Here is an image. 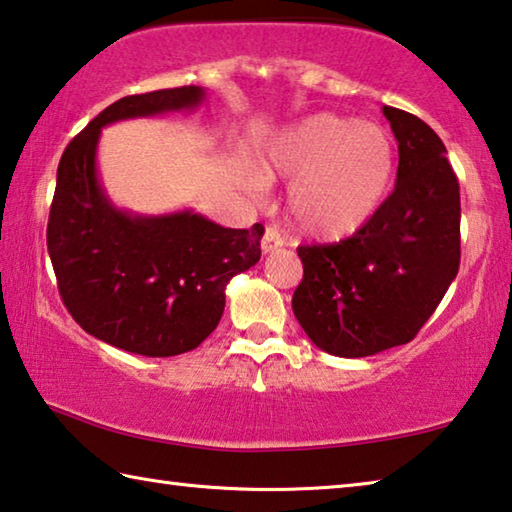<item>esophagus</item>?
<instances>
[{
	"label": "esophagus",
	"mask_w": 512,
	"mask_h": 512,
	"mask_svg": "<svg viewBox=\"0 0 512 512\" xmlns=\"http://www.w3.org/2000/svg\"><path fill=\"white\" fill-rule=\"evenodd\" d=\"M284 244V239L280 237V232H277L273 225H268L264 230V237H262V250L264 253H273L275 248H280Z\"/></svg>",
	"instance_id": "34e87169"
}]
</instances>
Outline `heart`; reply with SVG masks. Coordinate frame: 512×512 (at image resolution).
Returning a JSON list of instances; mask_svg holds the SVG:
<instances>
[{
	"instance_id": "1",
	"label": "heart",
	"mask_w": 512,
	"mask_h": 512,
	"mask_svg": "<svg viewBox=\"0 0 512 512\" xmlns=\"http://www.w3.org/2000/svg\"><path fill=\"white\" fill-rule=\"evenodd\" d=\"M395 151L384 128L318 112L275 137L264 176L293 180L289 212L300 232L341 239L379 210L391 189Z\"/></svg>"
}]
</instances>
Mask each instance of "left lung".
<instances>
[{
  "label": "left lung",
  "mask_w": 512,
  "mask_h": 512,
  "mask_svg": "<svg viewBox=\"0 0 512 512\" xmlns=\"http://www.w3.org/2000/svg\"><path fill=\"white\" fill-rule=\"evenodd\" d=\"M397 183L339 244L300 246L293 314L320 350L359 359L415 339L461 264V192L445 144L411 112L384 106Z\"/></svg>",
  "instance_id": "left-lung-1"
}]
</instances>
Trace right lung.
Wrapping results in <instances>:
<instances>
[{
  "label": "right lung",
  "instance_id": "obj_1",
  "mask_svg": "<svg viewBox=\"0 0 512 512\" xmlns=\"http://www.w3.org/2000/svg\"><path fill=\"white\" fill-rule=\"evenodd\" d=\"M203 97V88L183 85L119 99L67 144L58 164L47 248L60 298L85 332L144 357L189 352L214 332L225 284L259 262L264 225L232 230L189 210H117L99 185V135L112 121L189 110Z\"/></svg>",
  "mask_w": 512,
  "mask_h": 512
}]
</instances>
